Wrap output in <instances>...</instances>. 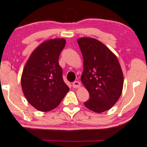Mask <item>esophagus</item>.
Returning a JSON list of instances; mask_svg holds the SVG:
<instances>
[{
  "label": "esophagus",
  "instance_id": "34e87169",
  "mask_svg": "<svg viewBox=\"0 0 147 147\" xmlns=\"http://www.w3.org/2000/svg\"><path fill=\"white\" fill-rule=\"evenodd\" d=\"M81 86V83L78 81H75L72 83V87L74 88H79Z\"/></svg>",
  "mask_w": 147,
  "mask_h": 147
}]
</instances>
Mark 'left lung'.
I'll return each instance as SVG.
<instances>
[{"instance_id":"1","label":"left lung","mask_w":147,"mask_h":147,"mask_svg":"<svg viewBox=\"0 0 147 147\" xmlns=\"http://www.w3.org/2000/svg\"><path fill=\"white\" fill-rule=\"evenodd\" d=\"M84 59L82 84L88 91V109L96 113L109 110L118 101L123 91L124 78L116 55L98 40H77Z\"/></svg>"}]
</instances>
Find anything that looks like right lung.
Instances as JSON below:
<instances>
[{"label":"right lung","mask_w":147,"mask_h":147,"mask_svg":"<svg viewBox=\"0 0 147 147\" xmlns=\"http://www.w3.org/2000/svg\"><path fill=\"white\" fill-rule=\"evenodd\" d=\"M65 45L63 38L43 42L33 51L23 68L22 92L29 104L40 112L57 107L69 91L58 61Z\"/></svg>","instance_id":"right-lung-1"}]
</instances>
